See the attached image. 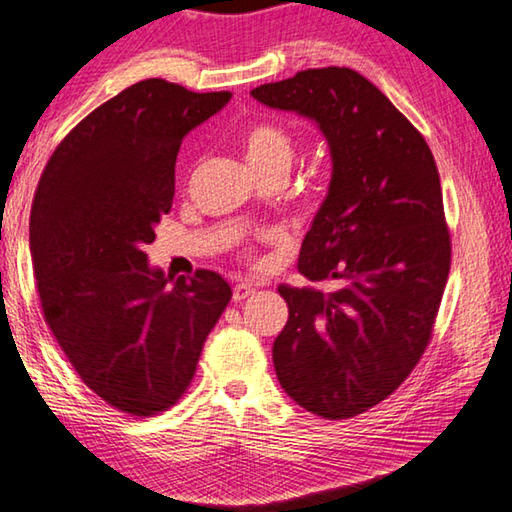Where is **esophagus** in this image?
Returning <instances> with one entry per match:
<instances>
[{
    "label": "esophagus",
    "instance_id": "obj_1",
    "mask_svg": "<svg viewBox=\"0 0 512 512\" xmlns=\"http://www.w3.org/2000/svg\"><path fill=\"white\" fill-rule=\"evenodd\" d=\"M256 292V286L254 283H249V281H238L236 286H233V299L236 301H242V299H247L249 295H254Z\"/></svg>",
    "mask_w": 512,
    "mask_h": 512
}]
</instances>
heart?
Listing matches in <instances>:
<instances>
[{
    "label": "heart",
    "mask_w": 512,
    "mask_h": 512,
    "mask_svg": "<svg viewBox=\"0 0 512 512\" xmlns=\"http://www.w3.org/2000/svg\"><path fill=\"white\" fill-rule=\"evenodd\" d=\"M240 147L251 172L270 170V167H281L288 172L295 161V140L274 122L249 124L240 136Z\"/></svg>",
    "instance_id": "obj_1"
}]
</instances>
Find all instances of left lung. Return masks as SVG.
Masks as SVG:
<instances>
[{"label": "left lung", "instance_id": "1", "mask_svg": "<svg viewBox=\"0 0 512 512\" xmlns=\"http://www.w3.org/2000/svg\"><path fill=\"white\" fill-rule=\"evenodd\" d=\"M251 97L315 122L329 142V192L297 267L342 288L281 283L290 315L272 358L295 404L347 420L392 395L431 340L451 265L438 167L422 133L349 67L297 72Z\"/></svg>", "mask_w": 512, "mask_h": 512}]
</instances>
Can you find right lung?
Segmentation results:
<instances>
[{"label":"right lung","mask_w":512,"mask_h":512,"mask_svg":"<svg viewBox=\"0 0 512 512\" xmlns=\"http://www.w3.org/2000/svg\"><path fill=\"white\" fill-rule=\"evenodd\" d=\"M229 99L163 79L133 83L67 133L33 197L29 242L45 320L81 381L122 413L177 404L231 299L211 270L167 289L174 276L145 254L172 208L181 140Z\"/></svg>","instance_id":"add662e5"}]
</instances>
